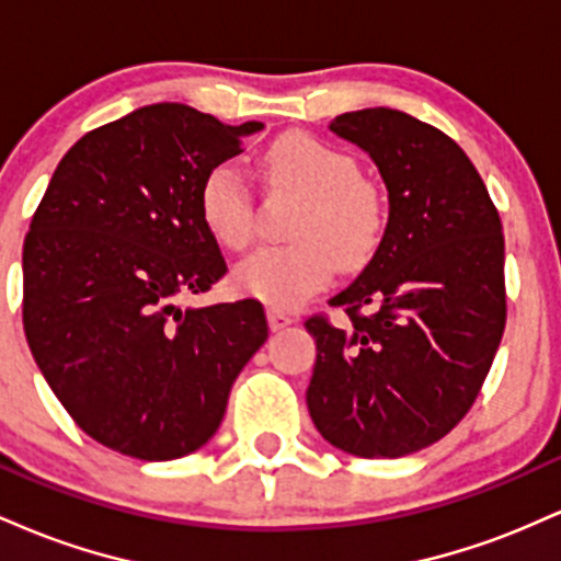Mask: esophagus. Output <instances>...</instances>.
<instances>
[{
  "instance_id": "34e87169",
  "label": "esophagus",
  "mask_w": 561,
  "mask_h": 561,
  "mask_svg": "<svg viewBox=\"0 0 561 561\" xmlns=\"http://www.w3.org/2000/svg\"><path fill=\"white\" fill-rule=\"evenodd\" d=\"M268 327H272V330L276 332V330H285L287 324H293V317H289V313H285V311H279V308H268Z\"/></svg>"
}]
</instances>
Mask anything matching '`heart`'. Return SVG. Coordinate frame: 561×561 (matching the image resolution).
<instances>
[{
    "label": "heart",
    "mask_w": 561,
    "mask_h": 561,
    "mask_svg": "<svg viewBox=\"0 0 561 561\" xmlns=\"http://www.w3.org/2000/svg\"><path fill=\"white\" fill-rule=\"evenodd\" d=\"M276 184L306 197L293 237L298 242L263 248L234 268V285L272 308H295L330 285L334 268H358L375 255L385 231V199L347 152L287 134L266 152ZM199 216L224 248L244 250L255 237L250 186L234 163H218L199 186Z\"/></svg>",
    "instance_id": "1"
}]
</instances>
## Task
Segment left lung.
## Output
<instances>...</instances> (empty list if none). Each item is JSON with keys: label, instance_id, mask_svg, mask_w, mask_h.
Listing matches in <instances>:
<instances>
[{"label": "left lung", "instance_id": "obj_1", "mask_svg": "<svg viewBox=\"0 0 561 561\" xmlns=\"http://www.w3.org/2000/svg\"><path fill=\"white\" fill-rule=\"evenodd\" d=\"M330 131L375 160L390 208L371 261L330 300L351 324L306 321L317 340L306 403L334 448L398 459L448 435L485 382L506 324L501 218L440 128L366 107Z\"/></svg>", "mask_w": 561, "mask_h": 561}]
</instances>
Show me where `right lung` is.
Returning <instances> with one entry per match:
<instances>
[{
	"label": "right lung",
	"mask_w": 561,
	"mask_h": 561,
	"mask_svg": "<svg viewBox=\"0 0 561 561\" xmlns=\"http://www.w3.org/2000/svg\"><path fill=\"white\" fill-rule=\"evenodd\" d=\"M261 128L158 102L83 134L55 169L23 244V330L102 446L141 461L203 448L266 343L259 300L176 306L227 274L199 186Z\"/></svg>",
	"instance_id": "obj_1"
}]
</instances>
